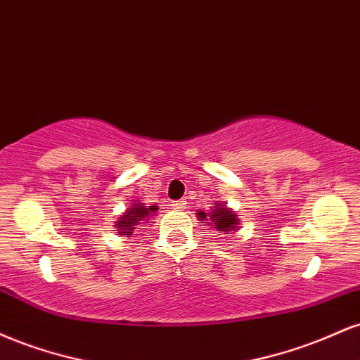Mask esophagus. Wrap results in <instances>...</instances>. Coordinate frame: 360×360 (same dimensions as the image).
Returning a JSON list of instances; mask_svg holds the SVG:
<instances>
[{"instance_id": "1", "label": "esophagus", "mask_w": 360, "mask_h": 360, "mask_svg": "<svg viewBox=\"0 0 360 360\" xmlns=\"http://www.w3.org/2000/svg\"><path fill=\"white\" fill-rule=\"evenodd\" d=\"M171 206L174 210H186V206H188V203H186L184 200H179V201H172Z\"/></svg>"}]
</instances>
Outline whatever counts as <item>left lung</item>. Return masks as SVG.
Wrapping results in <instances>:
<instances>
[{
  "instance_id": "8db88e82",
  "label": "left lung",
  "mask_w": 360,
  "mask_h": 360,
  "mask_svg": "<svg viewBox=\"0 0 360 360\" xmlns=\"http://www.w3.org/2000/svg\"><path fill=\"white\" fill-rule=\"evenodd\" d=\"M212 212H198V220L203 223H208V226L217 230V232L223 233H235L240 225L237 213L232 208H229L225 203H218L213 201Z\"/></svg>"
}]
</instances>
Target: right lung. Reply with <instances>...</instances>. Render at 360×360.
I'll return each instance as SVG.
<instances>
[{
  "label": "right lung",
  "instance_id": "obj_1",
  "mask_svg": "<svg viewBox=\"0 0 360 360\" xmlns=\"http://www.w3.org/2000/svg\"><path fill=\"white\" fill-rule=\"evenodd\" d=\"M157 206H146L143 203H139L137 200L130 205V208H127L123 214H120V218L115 221V229H117L118 235H127L130 237L134 233L135 226L139 223H147V220L150 217H154V213L157 212Z\"/></svg>",
  "mask_w": 360,
  "mask_h": 360
}]
</instances>
